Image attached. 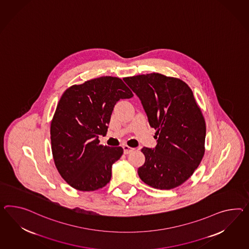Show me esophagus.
I'll return each instance as SVG.
<instances>
[{"label": "esophagus", "mask_w": 249, "mask_h": 249, "mask_svg": "<svg viewBox=\"0 0 249 249\" xmlns=\"http://www.w3.org/2000/svg\"><path fill=\"white\" fill-rule=\"evenodd\" d=\"M123 149H124V154L132 153L134 150V148H131V147H129L128 145H124Z\"/></svg>", "instance_id": "1"}]
</instances>
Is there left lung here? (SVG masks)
Wrapping results in <instances>:
<instances>
[{
  "instance_id": "8db88e82",
  "label": "left lung",
  "mask_w": 249,
  "mask_h": 249,
  "mask_svg": "<svg viewBox=\"0 0 249 249\" xmlns=\"http://www.w3.org/2000/svg\"><path fill=\"white\" fill-rule=\"evenodd\" d=\"M124 80L156 130L155 148L142 149L145 161L138 175L154 189L176 188L192 176L204 155L206 124L192 89L182 80L159 73Z\"/></svg>"
}]
</instances>
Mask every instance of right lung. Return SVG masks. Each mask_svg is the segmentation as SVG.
Listing matches in <instances>:
<instances>
[{"label":"right lung","mask_w":249,"mask_h":249,"mask_svg":"<svg viewBox=\"0 0 249 249\" xmlns=\"http://www.w3.org/2000/svg\"><path fill=\"white\" fill-rule=\"evenodd\" d=\"M133 96L115 77H97L65 91L51 121V150L59 174L74 189L93 192L110 181L112 165L124 150L101 145L98 137L107 134L115 104Z\"/></svg>","instance_id":"add662e5"}]
</instances>
